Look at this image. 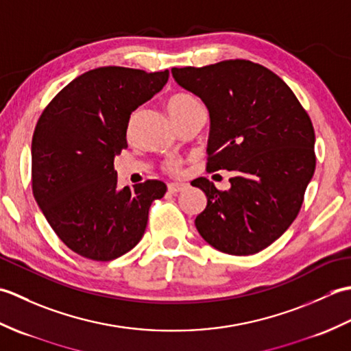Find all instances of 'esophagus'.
<instances>
[{"label":"esophagus","instance_id":"obj_1","mask_svg":"<svg viewBox=\"0 0 351 351\" xmlns=\"http://www.w3.org/2000/svg\"><path fill=\"white\" fill-rule=\"evenodd\" d=\"M185 189H187V184H182V182H169L167 184V190H169V193H171V195L184 191Z\"/></svg>","mask_w":351,"mask_h":351}]
</instances>
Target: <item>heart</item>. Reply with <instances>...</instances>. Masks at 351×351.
I'll return each mask as SVG.
<instances>
[{"label":"heart","mask_w":351,"mask_h":351,"mask_svg":"<svg viewBox=\"0 0 351 351\" xmlns=\"http://www.w3.org/2000/svg\"><path fill=\"white\" fill-rule=\"evenodd\" d=\"M204 108L202 104H200L195 96L185 92H178L173 93L167 99V110L171 116V119L180 125L184 122L190 114L195 113V111ZM164 169L167 171H171V173H176L178 170L181 169V162L178 160H169L164 164Z\"/></svg>","instance_id":"b5f03b06"}]
</instances>
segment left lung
I'll return each instance as SVG.
<instances>
[{
  "mask_svg": "<svg viewBox=\"0 0 351 351\" xmlns=\"http://www.w3.org/2000/svg\"><path fill=\"white\" fill-rule=\"evenodd\" d=\"M171 75L210 111L206 170L234 171L229 190L206 178L191 182L208 199L195 220L199 234L229 255L258 253L295 220L314 176L311 117L285 81L249 60L173 68Z\"/></svg>",
  "mask_w": 351,
  "mask_h": 351,
  "instance_id": "obj_1",
  "label": "left lung"
}]
</instances>
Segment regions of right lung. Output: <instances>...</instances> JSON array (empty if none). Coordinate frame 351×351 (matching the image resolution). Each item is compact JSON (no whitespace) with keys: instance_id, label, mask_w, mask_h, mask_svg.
<instances>
[{"instance_id":"obj_1","label":"right lung","mask_w":351,"mask_h":351,"mask_svg":"<svg viewBox=\"0 0 351 351\" xmlns=\"http://www.w3.org/2000/svg\"><path fill=\"white\" fill-rule=\"evenodd\" d=\"M169 71L106 66L63 87L37 121L32 185L49 226L68 247L92 261H111L141 240L166 184L147 180L117 189L114 156L128 147L130 116L158 93Z\"/></svg>"}]
</instances>
